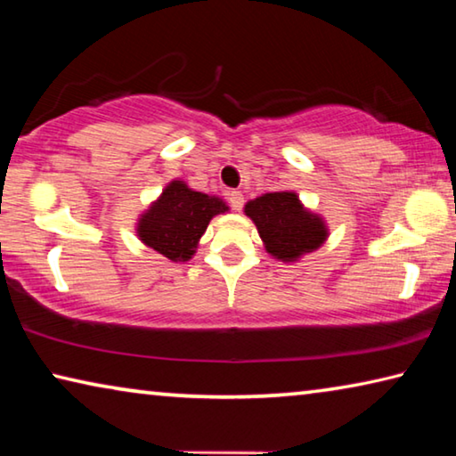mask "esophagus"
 <instances>
[{
    "label": "esophagus",
    "mask_w": 456,
    "mask_h": 456,
    "mask_svg": "<svg viewBox=\"0 0 456 456\" xmlns=\"http://www.w3.org/2000/svg\"><path fill=\"white\" fill-rule=\"evenodd\" d=\"M229 203H231V207H233L235 211H241L243 209V203H245L243 192L241 191H229Z\"/></svg>",
    "instance_id": "1"
}]
</instances>
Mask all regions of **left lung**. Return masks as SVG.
<instances>
[{
    "label": "left lung",
    "instance_id": "1",
    "mask_svg": "<svg viewBox=\"0 0 456 456\" xmlns=\"http://www.w3.org/2000/svg\"><path fill=\"white\" fill-rule=\"evenodd\" d=\"M245 215L256 223L265 251L277 261L291 264L318 249L330 231L322 215L305 209L297 192H265L247 200Z\"/></svg>",
    "mask_w": 456,
    "mask_h": 456
}]
</instances>
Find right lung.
I'll use <instances>...</instances> for the list:
<instances>
[{"label": "right lung", "instance_id": "add662e5", "mask_svg": "<svg viewBox=\"0 0 456 456\" xmlns=\"http://www.w3.org/2000/svg\"><path fill=\"white\" fill-rule=\"evenodd\" d=\"M227 211L229 207L221 197L192 191L184 181L175 179L141 213L134 231L146 247L160 256L171 261H189L197 253L199 239L209 221Z\"/></svg>", "mask_w": 456, "mask_h": 456}]
</instances>
